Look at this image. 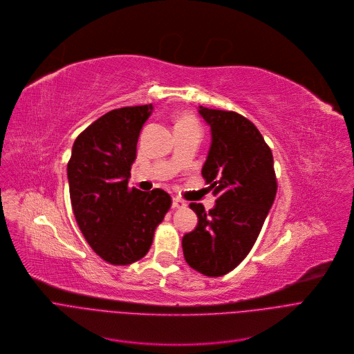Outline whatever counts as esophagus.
I'll return each instance as SVG.
<instances>
[{
	"label": "esophagus",
	"instance_id": "esophagus-1",
	"mask_svg": "<svg viewBox=\"0 0 354 354\" xmlns=\"http://www.w3.org/2000/svg\"><path fill=\"white\" fill-rule=\"evenodd\" d=\"M185 206H187L185 201H183V199H180V198H173V207L181 209V207H185Z\"/></svg>",
	"mask_w": 354,
	"mask_h": 354
}]
</instances>
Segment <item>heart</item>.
Listing matches in <instances>:
<instances>
[{
  "label": "heart",
  "instance_id": "heart-1",
  "mask_svg": "<svg viewBox=\"0 0 354 354\" xmlns=\"http://www.w3.org/2000/svg\"><path fill=\"white\" fill-rule=\"evenodd\" d=\"M177 127H198V124H196V121L192 118V117H189V115H181L178 120H177V125H176V128Z\"/></svg>",
  "mask_w": 354,
  "mask_h": 354
}]
</instances>
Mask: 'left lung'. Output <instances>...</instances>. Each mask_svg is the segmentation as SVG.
I'll use <instances>...</instances> for the list:
<instances>
[{
    "mask_svg": "<svg viewBox=\"0 0 354 354\" xmlns=\"http://www.w3.org/2000/svg\"><path fill=\"white\" fill-rule=\"evenodd\" d=\"M212 142L202 177L216 196L209 212L191 202L195 230L183 237L187 263L206 276L233 270L255 244L276 196L273 156L257 127L234 111L199 106Z\"/></svg>",
    "mask_w": 354,
    "mask_h": 354,
    "instance_id": "left-lung-1",
    "label": "left lung"
}]
</instances>
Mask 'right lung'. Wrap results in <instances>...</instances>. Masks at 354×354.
<instances>
[{
	"mask_svg": "<svg viewBox=\"0 0 354 354\" xmlns=\"http://www.w3.org/2000/svg\"><path fill=\"white\" fill-rule=\"evenodd\" d=\"M152 110L145 104L106 113L75 139L66 166L77 223L92 250L113 265L144 258L171 206L160 188L128 187L139 132Z\"/></svg>",
	"mask_w": 354,
	"mask_h": 354,
	"instance_id": "obj_1",
	"label": "right lung"
}]
</instances>
